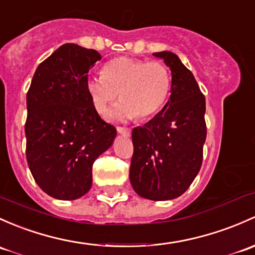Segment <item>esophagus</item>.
Instances as JSON below:
<instances>
[{
	"label": "esophagus",
	"instance_id": "34e87169",
	"mask_svg": "<svg viewBox=\"0 0 255 255\" xmlns=\"http://www.w3.org/2000/svg\"><path fill=\"white\" fill-rule=\"evenodd\" d=\"M117 132L123 135H129L130 134V128L128 127H117Z\"/></svg>",
	"mask_w": 255,
	"mask_h": 255
}]
</instances>
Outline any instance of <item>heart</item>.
<instances>
[{"label":"heart","mask_w":255,"mask_h":255,"mask_svg":"<svg viewBox=\"0 0 255 255\" xmlns=\"http://www.w3.org/2000/svg\"><path fill=\"white\" fill-rule=\"evenodd\" d=\"M94 109L105 116L110 106L119 99L120 105L112 111L117 120H146L162 109L171 92V74L157 61L116 57L105 63L103 74L87 80Z\"/></svg>","instance_id":"heart-1"}]
</instances>
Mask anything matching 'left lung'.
<instances>
[{
  "label": "left lung",
  "mask_w": 255,
  "mask_h": 255,
  "mask_svg": "<svg viewBox=\"0 0 255 255\" xmlns=\"http://www.w3.org/2000/svg\"><path fill=\"white\" fill-rule=\"evenodd\" d=\"M154 56L172 72L171 96L154 119L132 130L129 179L140 197L170 200L189 188L202 167L205 96L177 55L162 51Z\"/></svg>",
  "instance_id": "1"
}]
</instances>
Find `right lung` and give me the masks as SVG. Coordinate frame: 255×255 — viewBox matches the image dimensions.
I'll use <instances>...</instances> for the list:
<instances>
[{"label":"right lung","mask_w":255,"mask_h":255,"mask_svg":"<svg viewBox=\"0 0 255 255\" xmlns=\"http://www.w3.org/2000/svg\"><path fill=\"white\" fill-rule=\"evenodd\" d=\"M100 60L98 51L64 44L39 64L26 93V161L37 186L56 199L89 192L93 163L116 136L85 87Z\"/></svg>","instance_id":"right-lung-1"}]
</instances>
